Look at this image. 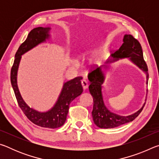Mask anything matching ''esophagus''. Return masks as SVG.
Wrapping results in <instances>:
<instances>
[{
  "label": "esophagus",
  "mask_w": 159,
  "mask_h": 159,
  "mask_svg": "<svg viewBox=\"0 0 159 159\" xmlns=\"http://www.w3.org/2000/svg\"><path fill=\"white\" fill-rule=\"evenodd\" d=\"M81 84H82V86H83V90H85L87 89L88 88V83L86 80L85 79H83L81 80Z\"/></svg>",
  "instance_id": "obj_1"
}]
</instances>
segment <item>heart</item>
<instances>
[{
	"label": "heart",
	"instance_id": "obj_1",
	"mask_svg": "<svg viewBox=\"0 0 159 159\" xmlns=\"http://www.w3.org/2000/svg\"><path fill=\"white\" fill-rule=\"evenodd\" d=\"M74 66H77L78 65H79V63L77 62V61H74Z\"/></svg>",
	"mask_w": 159,
	"mask_h": 159
}]
</instances>
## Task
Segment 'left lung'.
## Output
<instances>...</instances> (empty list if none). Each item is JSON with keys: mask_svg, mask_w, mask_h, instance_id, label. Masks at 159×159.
<instances>
[{"mask_svg": "<svg viewBox=\"0 0 159 159\" xmlns=\"http://www.w3.org/2000/svg\"><path fill=\"white\" fill-rule=\"evenodd\" d=\"M111 57L113 60H108L107 63L112 62L120 58L130 57L132 61L145 71L147 74V80L148 81V67L144 60L142 46L138 40L134 39L132 35H125L123 38V43L119 49L111 54ZM104 66L107 67V65H104ZM88 78L90 81L89 90L93 98V109L92 111L93 121L99 128H113L133 121L143 109L145 103L139 111L128 116H122L111 112L104 105L102 95V85L104 80V75L102 71L101 67L90 69ZM147 81V84H148Z\"/></svg>", "mask_w": 159, "mask_h": 159, "instance_id": "1", "label": "left lung"}]
</instances>
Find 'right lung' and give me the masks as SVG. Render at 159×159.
<instances>
[{
	"label": "right lung",
	"instance_id": "right-lung-1",
	"mask_svg": "<svg viewBox=\"0 0 159 159\" xmlns=\"http://www.w3.org/2000/svg\"><path fill=\"white\" fill-rule=\"evenodd\" d=\"M50 30V28L49 27H37L29 32L25 41L20 45L15 54L14 63L10 73V80L18 105L28 119L35 125L43 128H57L62 126L65 123L70 103L83 93V87L80 81L83 78L78 76L64 83L62 90L55 106L48 111L43 113L30 108L25 103L20 95L17 83V70L21 56L41 43L45 41L50 36L48 34Z\"/></svg>",
	"mask_w": 159,
	"mask_h": 159
}]
</instances>
